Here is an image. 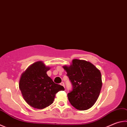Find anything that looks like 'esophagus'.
<instances>
[{"label":"esophagus","mask_w":127,"mask_h":127,"mask_svg":"<svg viewBox=\"0 0 127 127\" xmlns=\"http://www.w3.org/2000/svg\"><path fill=\"white\" fill-rule=\"evenodd\" d=\"M61 85H62V86H63L64 87H65V85H64V82H62L61 83Z\"/></svg>","instance_id":"esophagus-1"}]
</instances>
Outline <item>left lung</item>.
<instances>
[{
	"instance_id": "left-lung-1",
	"label": "left lung",
	"mask_w": 127,
	"mask_h": 127,
	"mask_svg": "<svg viewBox=\"0 0 127 127\" xmlns=\"http://www.w3.org/2000/svg\"><path fill=\"white\" fill-rule=\"evenodd\" d=\"M72 84L68 100L76 109L84 110L93 106L102 86L100 71L93 64L83 60L73 59L69 66H64Z\"/></svg>"
}]
</instances>
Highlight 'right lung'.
<instances>
[{
  "instance_id": "right-lung-1",
  "label": "right lung",
  "mask_w": 127,
  "mask_h": 127,
  "mask_svg": "<svg viewBox=\"0 0 127 127\" xmlns=\"http://www.w3.org/2000/svg\"><path fill=\"white\" fill-rule=\"evenodd\" d=\"M49 68L42 62L32 64L22 74L19 81V88L26 102L36 109H43L53 102L55 95L64 87L56 84L47 71Z\"/></svg>"
}]
</instances>
